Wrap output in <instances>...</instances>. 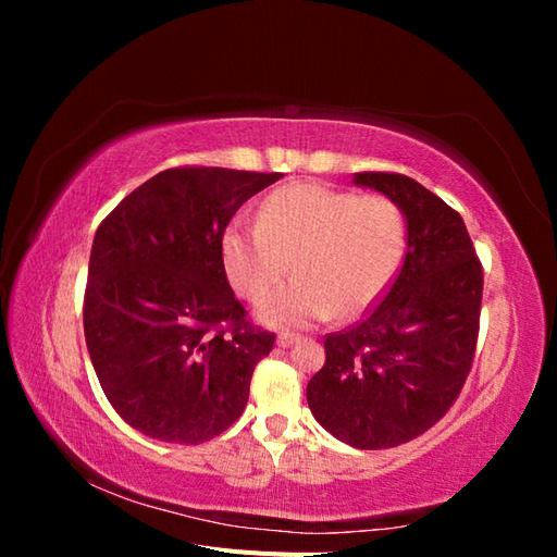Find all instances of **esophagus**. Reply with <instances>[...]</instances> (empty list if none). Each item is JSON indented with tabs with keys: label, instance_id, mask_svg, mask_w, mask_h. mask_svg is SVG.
<instances>
[{
	"label": "esophagus",
	"instance_id": "34e87169",
	"mask_svg": "<svg viewBox=\"0 0 557 557\" xmlns=\"http://www.w3.org/2000/svg\"><path fill=\"white\" fill-rule=\"evenodd\" d=\"M295 342H297V336H295V334H288V332H283V334L276 336V346H278V348H290Z\"/></svg>",
	"mask_w": 557,
	"mask_h": 557
}]
</instances>
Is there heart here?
<instances>
[{"label":"heart","mask_w":557,"mask_h":557,"mask_svg":"<svg viewBox=\"0 0 557 557\" xmlns=\"http://www.w3.org/2000/svg\"><path fill=\"white\" fill-rule=\"evenodd\" d=\"M401 256L404 221L391 199L323 183L285 185L269 195L258 221L237 218L223 234L225 272L256 305L274 293L293 260L297 278L258 311L278 330L362 313L391 285Z\"/></svg>","instance_id":"obj_1"}]
</instances>
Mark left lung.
<instances>
[{
  "mask_svg": "<svg viewBox=\"0 0 557 557\" xmlns=\"http://www.w3.org/2000/svg\"><path fill=\"white\" fill-rule=\"evenodd\" d=\"M407 221V256L391 290L356 327L330 334L307 385L313 418L362 450L393 448L430 430L460 395L479 336L483 272L465 221L401 174L362 172Z\"/></svg>",
  "mask_w": 557,
  "mask_h": 557,
  "instance_id": "obj_1",
  "label": "left lung"
}]
</instances>
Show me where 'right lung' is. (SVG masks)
<instances>
[{"mask_svg": "<svg viewBox=\"0 0 557 557\" xmlns=\"http://www.w3.org/2000/svg\"><path fill=\"white\" fill-rule=\"evenodd\" d=\"M281 176L164 170L97 227L83 301L88 352L111 407L150 440L209 442L246 409L274 334L248 325L225 276L223 234Z\"/></svg>", "mask_w": 557, "mask_h": 557, "instance_id": "add662e5", "label": "right lung"}]
</instances>
